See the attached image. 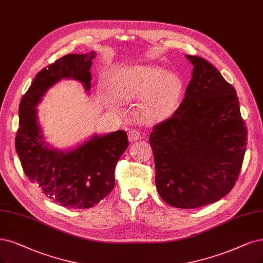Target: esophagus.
<instances>
[{"instance_id": "1", "label": "esophagus", "mask_w": 263, "mask_h": 263, "mask_svg": "<svg viewBox=\"0 0 263 263\" xmlns=\"http://www.w3.org/2000/svg\"><path fill=\"white\" fill-rule=\"evenodd\" d=\"M128 138H129V142L133 143V142H137V141H140L143 139V135L140 131L138 130H131L129 131V134H128Z\"/></svg>"}]
</instances>
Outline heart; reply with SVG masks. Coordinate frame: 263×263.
Wrapping results in <instances>:
<instances>
[{"instance_id":"1","label":"heart","mask_w":263,"mask_h":263,"mask_svg":"<svg viewBox=\"0 0 263 263\" xmlns=\"http://www.w3.org/2000/svg\"><path fill=\"white\" fill-rule=\"evenodd\" d=\"M181 89L180 78L158 66L122 68L107 81V91L116 101L130 102L142 97L138 116L146 123L168 118L178 105Z\"/></svg>"}]
</instances>
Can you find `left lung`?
<instances>
[{"mask_svg":"<svg viewBox=\"0 0 263 263\" xmlns=\"http://www.w3.org/2000/svg\"><path fill=\"white\" fill-rule=\"evenodd\" d=\"M192 79L179 108L154 126L155 183L170 206L193 209L218 201L235 185L247 130L236 91L216 67L185 55Z\"/></svg>","mask_w":263,"mask_h":263,"instance_id":"8db88e82","label":"left lung"}]
</instances>
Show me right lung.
Returning a JSON list of instances; mask_svg holds the SVG:
<instances>
[{
  "label": "right lung",
  "mask_w": 263,
  "mask_h": 263,
  "mask_svg": "<svg viewBox=\"0 0 263 263\" xmlns=\"http://www.w3.org/2000/svg\"><path fill=\"white\" fill-rule=\"evenodd\" d=\"M95 52L68 54L44 68L19 105L16 152L24 172L44 195L61 205L87 209L104 199L115 186V168L129 146L126 132L93 134L67 149L53 147L37 120L36 107L45 93L65 79L80 82L90 93V68Z\"/></svg>",
  "instance_id": "right-lung-1"
}]
</instances>
